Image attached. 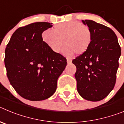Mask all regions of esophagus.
Masks as SVG:
<instances>
[{"instance_id": "34e87169", "label": "esophagus", "mask_w": 124, "mask_h": 124, "mask_svg": "<svg viewBox=\"0 0 124 124\" xmlns=\"http://www.w3.org/2000/svg\"><path fill=\"white\" fill-rule=\"evenodd\" d=\"M71 63V60H70V59H67V63L68 64H70Z\"/></svg>"}]
</instances>
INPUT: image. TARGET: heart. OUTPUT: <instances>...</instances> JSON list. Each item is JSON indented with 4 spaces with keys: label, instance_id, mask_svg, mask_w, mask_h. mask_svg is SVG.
Here are the masks:
<instances>
[{
    "label": "heart",
    "instance_id": "obj_1",
    "mask_svg": "<svg viewBox=\"0 0 124 124\" xmlns=\"http://www.w3.org/2000/svg\"><path fill=\"white\" fill-rule=\"evenodd\" d=\"M43 40L54 53H59L64 43L63 53L71 58L76 54H83L90 48L93 34L87 26L77 21L57 25L54 30L47 29L42 33Z\"/></svg>",
    "mask_w": 124,
    "mask_h": 124
}]
</instances>
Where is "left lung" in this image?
Returning <instances> with one entry per match:
<instances>
[{"instance_id":"1","label":"left lung","mask_w":124,"mask_h":124,"mask_svg":"<svg viewBox=\"0 0 124 124\" xmlns=\"http://www.w3.org/2000/svg\"><path fill=\"white\" fill-rule=\"evenodd\" d=\"M93 34L90 48L73 60L77 90L83 98L99 101L108 96L116 84L121 49L112 29L90 20H82Z\"/></svg>"}]
</instances>
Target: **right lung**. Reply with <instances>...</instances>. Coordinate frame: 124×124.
I'll use <instances>...</instances> for the list:
<instances>
[{"label":"right lung","mask_w":124,"mask_h":124,"mask_svg":"<svg viewBox=\"0 0 124 124\" xmlns=\"http://www.w3.org/2000/svg\"><path fill=\"white\" fill-rule=\"evenodd\" d=\"M51 24L36 22L18 28L5 48L4 62L10 83L28 100L51 97L67 64L63 56L51 51L43 41L41 34Z\"/></svg>","instance_id":"add662e5"}]
</instances>
